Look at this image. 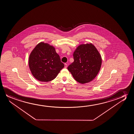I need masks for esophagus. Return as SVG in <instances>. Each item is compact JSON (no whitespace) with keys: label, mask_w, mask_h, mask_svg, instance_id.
Here are the masks:
<instances>
[{"label":"esophagus","mask_w":134,"mask_h":134,"mask_svg":"<svg viewBox=\"0 0 134 134\" xmlns=\"http://www.w3.org/2000/svg\"><path fill=\"white\" fill-rule=\"evenodd\" d=\"M67 66H68V65H67V64H66V63H65V64H64V67H65V68H67Z\"/></svg>","instance_id":"1"}]
</instances>
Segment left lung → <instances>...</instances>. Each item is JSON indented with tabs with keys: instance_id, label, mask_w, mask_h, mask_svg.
<instances>
[{
	"instance_id": "1",
	"label": "left lung",
	"mask_w": 134,
	"mask_h": 134,
	"mask_svg": "<svg viewBox=\"0 0 134 134\" xmlns=\"http://www.w3.org/2000/svg\"><path fill=\"white\" fill-rule=\"evenodd\" d=\"M74 61L68 70L77 82L84 84L92 81L101 68L102 58L95 47L92 43L82 44L73 53Z\"/></svg>"
}]
</instances>
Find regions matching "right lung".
I'll list each match as a JSON object with an SVG mask.
<instances>
[{
	"mask_svg": "<svg viewBox=\"0 0 134 134\" xmlns=\"http://www.w3.org/2000/svg\"><path fill=\"white\" fill-rule=\"evenodd\" d=\"M29 66L36 79L48 82L55 79L64 65L54 47L41 42L30 54Z\"/></svg>",
	"mask_w": 134,
	"mask_h": 134,
	"instance_id": "right-lung-1",
	"label": "right lung"
}]
</instances>
